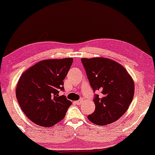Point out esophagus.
Returning a JSON list of instances; mask_svg holds the SVG:
<instances>
[{
  "instance_id": "1",
  "label": "esophagus",
  "mask_w": 155,
  "mask_h": 155,
  "mask_svg": "<svg viewBox=\"0 0 155 155\" xmlns=\"http://www.w3.org/2000/svg\"><path fill=\"white\" fill-rule=\"evenodd\" d=\"M82 100H77V101L75 102V103L76 104H78V105H80V104H82Z\"/></svg>"
}]
</instances>
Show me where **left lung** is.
I'll return each mask as SVG.
<instances>
[{
	"label": "left lung",
	"instance_id": "obj_1",
	"mask_svg": "<svg viewBox=\"0 0 155 155\" xmlns=\"http://www.w3.org/2000/svg\"><path fill=\"white\" fill-rule=\"evenodd\" d=\"M90 84L99 90L93 101L95 110L87 116L97 125L117 121L128 110L134 97V84L131 75L117 62L105 58H82Z\"/></svg>",
	"mask_w": 155,
	"mask_h": 155
}]
</instances>
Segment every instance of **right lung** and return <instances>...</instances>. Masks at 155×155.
Wrapping results in <instances>:
<instances>
[{
	"instance_id": "right-lung-1",
	"label": "right lung",
	"mask_w": 155,
	"mask_h": 155,
	"mask_svg": "<svg viewBox=\"0 0 155 155\" xmlns=\"http://www.w3.org/2000/svg\"><path fill=\"white\" fill-rule=\"evenodd\" d=\"M73 59H49L38 62L22 74L16 87L21 110L38 125L50 127L61 121L72 102L65 95L63 80Z\"/></svg>"
}]
</instances>
